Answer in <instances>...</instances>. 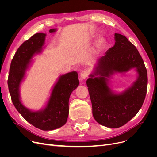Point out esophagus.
<instances>
[{"instance_id":"esophagus-1","label":"esophagus","mask_w":157,"mask_h":157,"mask_svg":"<svg viewBox=\"0 0 157 157\" xmlns=\"http://www.w3.org/2000/svg\"><path fill=\"white\" fill-rule=\"evenodd\" d=\"M89 76V71L87 70H83L81 72L80 74V77L81 78V79H85L86 78H88V76Z\"/></svg>"}]
</instances>
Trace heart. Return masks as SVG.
<instances>
[{
  "label": "heart",
  "instance_id": "obj_1",
  "mask_svg": "<svg viewBox=\"0 0 157 157\" xmlns=\"http://www.w3.org/2000/svg\"><path fill=\"white\" fill-rule=\"evenodd\" d=\"M104 44V39L103 38H100L98 39V40L97 41L96 43V47L97 48H99L101 46H102V45Z\"/></svg>",
  "mask_w": 157,
  "mask_h": 157
}]
</instances>
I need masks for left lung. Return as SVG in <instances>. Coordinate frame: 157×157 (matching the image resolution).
<instances>
[{
    "instance_id": "obj_1",
    "label": "left lung",
    "mask_w": 157,
    "mask_h": 157,
    "mask_svg": "<svg viewBox=\"0 0 157 157\" xmlns=\"http://www.w3.org/2000/svg\"><path fill=\"white\" fill-rule=\"evenodd\" d=\"M114 36L115 44L98 59L95 72L86 81L94 118L109 128L120 127L136 116L145 99L147 86V70L137 48L125 36L120 34ZM132 68H136L138 79L124 93L113 94L106 77ZM97 75L100 76L94 77Z\"/></svg>"
}]
</instances>
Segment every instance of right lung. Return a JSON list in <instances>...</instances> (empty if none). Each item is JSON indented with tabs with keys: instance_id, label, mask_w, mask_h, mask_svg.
Instances as JSON below:
<instances>
[{
	"instance_id": "1",
	"label": "right lung",
	"mask_w": 157,
	"mask_h": 157,
	"mask_svg": "<svg viewBox=\"0 0 157 157\" xmlns=\"http://www.w3.org/2000/svg\"><path fill=\"white\" fill-rule=\"evenodd\" d=\"M50 29L49 32H55ZM46 34L37 33L18 48L11 61L7 85L11 101L24 119L35 127L43 130H52L65 124L69 115V100L74 90L79 85L78 74L73 71L62 75L55 85L46 108L32 111L21 104L19 87L28 69L30 59L40 53L44 44Z\"/></svg>"
}]
</instances>
